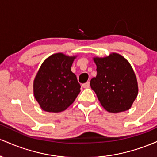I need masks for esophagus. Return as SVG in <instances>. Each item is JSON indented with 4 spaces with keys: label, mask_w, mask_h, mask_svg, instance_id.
Here are the masks:
<instances>
[{
    "label": "esophagus",
    "mask_w": 157,
    "mask_h": 157,
    "mask_svg": "<svg viewBox=\"0 0 157 157\" xmlns=\"http://www.w3.org/2000/svg\"><path fill=\"white\" fill-rule=\"evenodd\" d=\"M89 86H90V82H86V83L82 84V87H83L84 89H88V88H89Z\"/></svg>",
    "instance_id": "obj_1"
}]
</instances>
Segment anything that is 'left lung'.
<instances>
[{"label":"left lung","mask_w":157,"mask_h":157,"mask_svg":"<svg viewBox=\"0 0 157 157\" xmlns=\"http://www.w3.org/2000/svg\"><path fill=\"white\" fill-rule=\"evenodd\" d=\"M97 76L90 82L102 107L111 113L131 109L138 94L136 75L128 61L112 53L105 57H94Z\"/></svg>","instance_id":"8db88e82"}]
</instances>
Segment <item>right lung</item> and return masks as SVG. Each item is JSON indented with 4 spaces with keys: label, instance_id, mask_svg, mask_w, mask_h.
<instances>
[{
    "label": "right lung",
    "instance_id": "1",
    "mask_svg": "<svg viewBox=\"0 0 157 157\" xmlns=\"http://www.w3.org/2000/svg\"><path fill=\"white\" fill-rule=\"evenodd\" d=\"M75 56L54 54L43 63L33 84L34 95L44 111L57 113L66 110L80 91V85L71 70Z\"/></svg>",
    "mask_w": 157,
    "mask_h": 157
}]
</instances>
